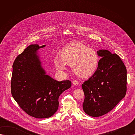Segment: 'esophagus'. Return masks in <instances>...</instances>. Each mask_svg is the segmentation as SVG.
<instances>
[{
    "mask_svg": "<svg viewBox=\"0 0 135 135\" xmlns=\"http://www.w3.org/2000/svg\"><path fill=\"white\" fill-rule=\"evenodd\" d=\"M72 83H73V85H74V86H77V85H79L78 81H76V80H73Z\"/></svg>",
    "mask_w": 135,
    "mask_h": 135,
    "instance_id": "34e87169",
    "label": "esophagus"
}]
</instances>
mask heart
Listing matches in <instances>:
<instances>
[{
  "instance_id": "obj_1",
  "label": "heart",
  "mask_w": 135,
  "mask_h": 135,
  "mask_svg": "<svg viewBox=\"0 0 135 135\" xmlns=\"http://www.w3.org/2000/svg\"><path fill=\"white\" fill-rule=\"evenodd\" d=\"M98 62V56L94 50L80 42L63 47L61 52V58L56 57L54 59L55 66L59 72H65L67 65H69L75 74L81 78L93 75L97 68Z\"/></svg>"
}]
</instances>
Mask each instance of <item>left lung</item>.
Returning <instances> with one entry per match:
<instances>
[{"label":"left lung","instance_id":"left-lung-1","mask_svg":"<svg viewBox=\"0 0 135 135\" xmlns=\"http://www.w3.org/2000/svg\"><path fill=\"white\" fill-rule=\"evenodd\" d=\"M101 57L94 75L82 84L85 98L83 108L91 117L107 114L125 96L127 70L116 54L100 50Z\"/></svg>","mask_w":135,"mask_h":135}]
</instances>
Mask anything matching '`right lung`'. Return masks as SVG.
Wrapping results in <instances>:
<instances>
[{
	"label": "right lung",
	"instance_id": "add662e5",
	"mask_svg": "<svg viewBox=\"0 0 135 135\" xmlns=\"http://www.w3.org/2000/svg\"><path fill=\"white\" fill-rule=\"evenodd\" d=\"M45 46H28L12 66V96L28 115L39 119L55 114L59 108V96L72 85L69 80L59 81L46 74L38 52Z\"/></svg>",
	"mask_w": 135,
	"mask_h": 135
}]
</instances>
